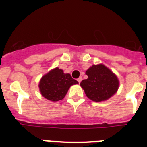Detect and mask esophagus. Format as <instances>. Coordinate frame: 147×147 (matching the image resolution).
Listing matches in <instances>:
<instances>
[{
    "label": "esophagus",
    "instance_id": "obj_1",
    "mask_svg": "<svg viewBox=\"0 0 147 147\" xmlns=\"http://www.w3.org/2000/svg\"><path fill=\"white\" fill-rule=\"evenodd\" d=\"M77 81L79 82V83H80V82L82 81V77H80V78H79V79L77 80Z\"/></svg>",
    "mask_w": 147,
    "mask_h": 147
}]
</instances>
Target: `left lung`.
<instances>
[{"instance_id": "obj_1", "label": "left lung", "mask_w": 147, "mask_h": 147, "mask_svg": "<svg viewBox=\"0 0 147 147\" xmlns=\"http://www.w3.org/2000/svg\"><path fill=\"white\" fill-rule=\"evenodd\" d=\"M88 78L80 83L87 98L103 102L114 95L119 87L117 76L103 64L92 65L86 71Z\"/></svg>"}]
</instances>
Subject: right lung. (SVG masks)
Listing matches in <instances>:
<instances>
[{"instance_id": "obj_1", "label": "right lung", "mask_w": 147, "mask_h": 147, "mask_svg": "<svg viewBox=\"0 0 147 147\" xmlns=\"http://www.w3.org/2000/svg\"><path fill=\"white\" fill-rule=\"evenodd\" d=\"M78 83V81L72 79L70 74L64 73L63 70L56 67L42 76L38 86L45 98L52 102H58L65 97L71 86Z\"/></svg>"}]
</instances>
